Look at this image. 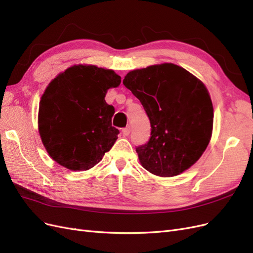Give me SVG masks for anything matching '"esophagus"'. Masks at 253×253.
Masks as SVG:
<instances>
[{"label":"esophagus","instance_id":"1","mask_svg":"<svg viewBox=\"0 0 253 253\" xmlns=\"http://www.w3.org/2000/svg\"><path fill=\"white\" fill-rule=\"evenodd\" d=\"M122 133H124L125 136H128L129 133H131V127H129V126L125 127L124 129H122Z\"/></svg>","mask_w":253,"mask_h":253}]
</instances>
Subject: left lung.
<instances>
[{
  "instance_id": "obj_1",
  "label": "left lung",
  "mask_w": 253,
  "mask_h": 253,
  "mask_svg": "<svg viewBox=\"0 0 253 253\" xmlns=\"http://www.w3.org/2000/svg\"><path fill=\"white\" fill-rule=\"evenodd\" d=\"M124 84L140 100L152 127L150 140L136 148L141 166L160 177L188 170L212 135L213 105L205 84L173 63L129 72Z\"/></svg>"
}]
</instances>
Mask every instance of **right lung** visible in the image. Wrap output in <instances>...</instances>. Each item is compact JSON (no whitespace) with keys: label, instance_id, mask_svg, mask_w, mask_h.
Wrapping results in <instances>:
<instances>
[{"label":"right lung","instance_id":"add662e5","mask_svg":"<svg viewBox=\"0 0 253 253\" xmlns=\"http://www.w3.org/2000/svg\"><path fill=\"white\" fill-rule=\"evenodd\" d=\"M120 76L112 70L78 64L51 80L41 97L38 128L48 155L68 170L86 171L118 138L112 126L114 106L105 102Z\"/></svg>","mask_w":253,"mask_h":253}]
</instances>
